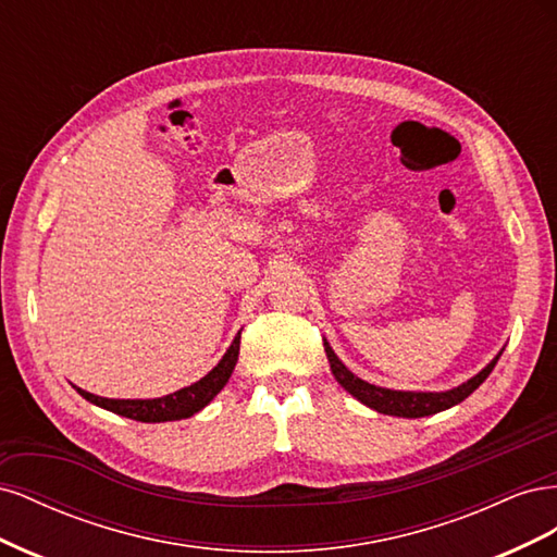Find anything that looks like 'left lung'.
<instances>
[{
	"label": "left lung",
	"mask_w": 557,
	"mask_h": 557,
	"mask_svg": "<svg viewBox=\"0 0 557 557\" xmlns=\"http://www.w3.org/2000/svg\"><path fill=\"white\" fill-rule=\"evenodd\" d=\"M327 360H330V369L334 379L342 383L344 391H348L358 401H362L364 407L374 409L379 413L385 416H399V418H423V416H432L446 411L455 404H460L462 399H467L476 387L491 376V372L495 369L497 360L502 352L493 358V362L483 367L476 376H471L467 383L453 387V391L446 393H411V391H391V387H381V385H372L362 379H358L350 369L336 358V352L332 350V346L327 342H323Z\"/></svg>",
	"instance_id": "left-lung-1"
}]
</instances>
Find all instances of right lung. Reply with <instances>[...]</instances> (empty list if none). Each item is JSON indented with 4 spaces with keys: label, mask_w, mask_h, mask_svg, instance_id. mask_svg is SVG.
<instances>
[{
    "label": "right lung",
    "mask_w": 557,
    "mask_h": 557,
    "mask_svg": "<svg viewBox=\"0 0 557 557\" xmlns=\"http://www.w3.org/2000/svg\"><path fill=\"white\" fill-rule=\"evenodd\" d=\"M239 342H242V332H237V336H234V342L230 344L223 360L218 362L205 379H199L197 383H193L188 387H181V391H176L172 395L156 397V399H107V397L81 391V387H76V391L81 397H86L88 401L97 404V407L113 411L117 416L139 420V423H166V420L190 418L197 411L205 409L207 404L218 393H221L225 383L230 381V376L234 372V364H237V360H239Z\"/></svg>",
    "instance_id": "1"
}]
</instances>
